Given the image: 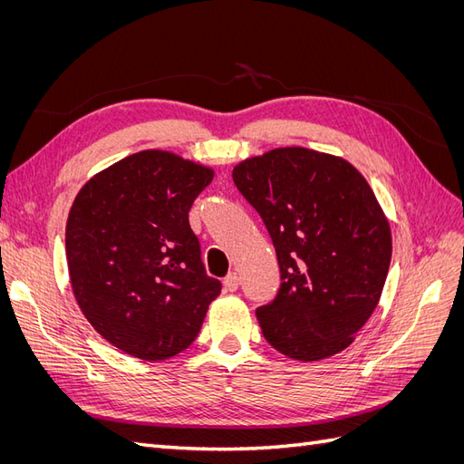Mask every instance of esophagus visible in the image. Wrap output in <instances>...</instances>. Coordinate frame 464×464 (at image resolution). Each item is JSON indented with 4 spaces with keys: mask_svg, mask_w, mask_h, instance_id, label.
I'll return each instance as SVG.
<instances>
[{
    "mask_svg": "<svg viewBox=\"0 0 464 464\" xmlns=\"http://www.w3.org/2000/svg\"><path fill=\"white\" fill-rule=\"evenodd\" d=\"M222 285H224V288H227L228 292L237 290V275H236V273H228L227 276H224Z\"/></svg>",
    "mask_w": 464,
    "mask_h": 464,
    "instance_id": "esophagus-1",
    "label": "esophagus"
}]
</instances>
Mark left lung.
<instances>
[{
    "label": "left lung",
    "mask_w": 464,
    "mask_h": 464,
    "mask_svg": "<svg viewBox=\"0 0 464 464\" xmlns=\"http://www.w3.org/2000/svg\"><path fill=\"white\" fill-rule=\"evenodd\" d=\"M232 179L273 240L280 288L256 315L278 353H341L370 319L391 263V230L372 188L344 159L304 147L237 164Z\"/></svg>",
    "instance_id": "8db88e82"
}]
</instances>
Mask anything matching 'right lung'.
<instances>
[{
  "instance_id": "right-lung-1",
  "label": "right lung",
  "mask_w": 464,
  "mask_h": 464,
  "mask_svg": "<svg viewBox=\"0 0 464 464\" xmlns=\"http://www.w3.org/2000/svg\"><path fill=\"white\" fill-rule=\"evenodd\" d=\"M210 179V168L141 150L77 193L65 227L72 288L94 331L121 353L149 362L176 356L220 294L188 217Z\"/></svg>"
}]
</instances>
